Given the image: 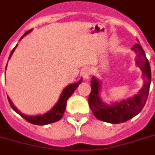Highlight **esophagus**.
<instances>
[{"label": "esophagus", "mask_w": 155, "mask_h": 155, "mask_svg": "<svg viewBox=\"0 0 155 155\" xmlns=\"http://www.w3.org/2000/svg\"><path fill=\"white\" fill-rule=\"evenodd\" d=\"M91 72H92V71H91L90 68H88V67H84V68L81 70V74L82 75V77L85 79V80H88V79L90 78Z\"/></svg>", "instance_id": "34e87169"}]
</instances>
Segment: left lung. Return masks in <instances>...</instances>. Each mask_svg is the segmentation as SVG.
<instances>
[{"label":"left lung","instance_id":"left-lung-1","mask_svg":"<svg viewBox=\"0 0 155 155\" xmlns=\"http://www.w3.org/2000/svg\"><path fill=\"white\" fill-rule=\"evenodd\" d=\"M132 49L137 53V65L143 72L144 84L138 94L118 103L110 105L104 104L99 96L101 81L92 77L91 81V92L88 96V104L95 117L99 120L111 124L125 122L137 115L142 110L146 104L151 81V71L150 63L145 52L138 43Z\"/></svg>","mask_w":155,"mask_h":155}]
</instances>
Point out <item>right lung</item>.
Listing matches in <instances>:
<instances>
[{
	"label": "right lung",
	"mask_w": 155,
	"mask_h": 155,
	"mask_svg": "<svg viewBox=\"0 0 155 155\" xmlns=\"http://www.w3.org/2000/svg\"><path fill=\"white\" fill-rule=\"evenodd\" d=\"M31 31H32V29L28 30V31H26V32L25 33L22 37H21L20 40L22 39V38H24L26 34H30ZM20 40H19V41H20ZM17 45H18V44H17L16 46L13 48L12 51H11V53H10V55H9V57H8V59H10L12 55L13 52H14L15 49L16 48ZM7 65H6V67H7ZM81 81H82V79H81L78 82L74 83V84H69V85H67V86L63 90V92H62L61 93V96H60V97H59L57 103L55 104V105L53 107L51 108V110H50L49 111L47 112V113L45 114H42V115L28 116V115H26V114H23L21 113L20 111H18V109H17L14 105H13L12 102L11 101V100H10V98H9L8 96V100L9 104H10V105H11L12 108V109L14 110L16 112L17 114H18L21 117H23L25 120H26V121H28V122L36 125H48V124H51V123L58 121L59 120H60V119L63 117V114H64L65 110H66V106H67V100H68L69 98L71 97V96L73 94V92H74L75 89H76V88L78 87L79 84L81 83Z\"/></svg>",
	"instance_id": "right-lung-1"
}]
</instances>
